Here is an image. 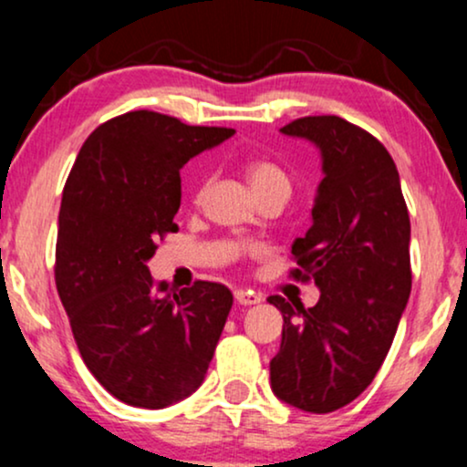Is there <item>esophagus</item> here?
<instances>
[{
	"mask_svg": "<svg viewBox=\"0 0 467 467\" xmlns=\"http://www.w3.org/2000/svg\"><path fill=\"white\" fill-rule=\"evenodd\" d=\"M235 301L240 306H255L260 304V295L251 293V290H235Z\"/></svg>",
	"mask_w": 467,
	"mask_h": 467,
	"instance_id": "esophagus-1",
	"label": "esophagus"
}]
</instances>
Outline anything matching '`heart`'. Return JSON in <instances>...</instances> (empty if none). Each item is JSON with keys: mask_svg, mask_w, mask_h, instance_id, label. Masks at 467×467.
Wrapping results in <instances>:
<instances>
[{"mask_svg": "<svg viewBox=\"0 0 467 467\" xmlns=\"http://www.w3.org/2000/svg\"><path fill=\"white\" fill-rule=\"evenodd\" d=\"M244 174H246V179H249L251 188H254L255 194H265V192H273V190H279V192H284V194H290V190H293L290 174L282 166H279L277 161H273V159H266V157L249 159L244 166ZM202 188H205V181H202L201 192H202Z\"/></svg>", "mask_w": 467, "mask_h": 467, "instance_id": "b5f03b06", "label": "heart"}]
</instances>
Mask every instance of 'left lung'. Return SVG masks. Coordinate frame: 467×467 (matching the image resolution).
Instances as JSON below:
<instances>
[{"label":"left lung","mask_w":467,"mask_h":467,"mask_svg":"<svg viewBox=\"0 0 467 467\" xmlns=\"http://www.w3.org/2000/svg\"><path fill=\"white\" fill-rule=\"evenodd\" d=\"M282 133L310 140L323 157L312 227L293 243L290 271L312 279L321 297L312 308L268 297L284 317L271 387L290 407L332 413L371 385L407 308L409 210L396 163L365 129L338 115H308Z\"/></svg>","instance_id":"1"}]
</instances>
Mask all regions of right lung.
<instances>
[{"label":"right lung","instance_id":"right-lung-1","mask_svg":"<svg viewBox=\"0 0 467 467\" xmlns=\"http://www.w3.org/2000/svg\"><path fill=\"white\" fill-rule=\"evenodd\" d=\"M235 133L130 111L82 144L58 213V297L78 352L119 402L163 409L201 387L232 310V290L155 284L146 262L177 232L179 170Z\"/></svg>","mask_w":467,"mask_h":467}]
</instances>
